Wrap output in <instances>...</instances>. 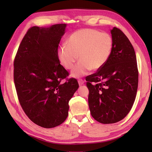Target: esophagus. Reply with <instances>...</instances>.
I'll return each instance as SVG.
<instances>
[{"label": "esophagus", "instance_id": "34e87169", "mask_svg": "<svg viewBox=\"0 0 152 152\" xmlns=\"http://www.w3.org/2000/svg\"><path fill=\"white\" fill-rule=\"evenodd\" d=\"M78 82H79V86H82V85L84 84V80H82V79H79V80H78Z\"/></svg>", "mask_w": 152, "mask_h": 152}]
</instances>
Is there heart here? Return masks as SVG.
<instances>
[{
	"instance_id": "obj_1",
	"label": "heart",
	"mask_w": 152,
	"mask_h": 152,
	"mask_svg": "<svg viewBox=\"0 0 152 152\" xmlns=\"http://www.w3.org/2000/svg\"><path fill=\"white\" fill-rule=\"evenodd\" d=\"M112 44L111 36L107 33L92 28L80 29L69 37L67 44L61 45L59 58L64 66L71 70L79 57L80 61L73 68L72 75L79 77L91 70L103 67L111 54Z\"/></svg>"
}]
</instances>
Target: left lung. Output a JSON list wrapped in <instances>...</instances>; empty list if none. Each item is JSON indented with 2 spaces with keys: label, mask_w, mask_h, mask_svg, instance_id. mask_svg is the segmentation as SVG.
<instances>
[{
  "label": "left lung",
  "mask_w": 152,
  "mask_h": 152,
  "mask_svg": "<svg viewBox=\"0 0 152 152\" xmlns=\"http://www.w3.org/2000/svg\"><path fill=\"white\" fill-rule=\"evenodd\" d=\"M112 49L105 65L86 77L91 115L102 124H113L126 117L134 104L138 70L134 48L127 36L113 27Z\"/></svg>",
  "instance_id": "1"
}]
</instances>
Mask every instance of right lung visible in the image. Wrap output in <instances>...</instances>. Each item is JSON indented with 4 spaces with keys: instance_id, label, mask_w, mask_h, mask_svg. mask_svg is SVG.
Returning a JSON list of instances; mask_svg holds the SVG:
<instances>
[{
    "instance_id": "right-lung-1",
    "label": "right lung",
    "mask_w": 152,
    "mask_h": 152,
    "mask_svg": "<svg viewBox=\"0 0 152 152\" xmlns=\"http://www.w3.org/2000/svg\"><path fill=\"white\" fill-rule=\"evenodd\" d=\"M66 24L30 28L14 60V81L25 114L37 125L53 128L68 115V102L79 88L75 79L59 63L58 49Z\"/></svg>"
}]
</instances>
